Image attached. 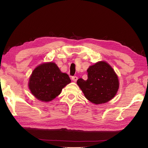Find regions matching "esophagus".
Returning a JSON list of instances; mask_svg holds the SVG:
<instances>
[{"mask_svg": "<svg viewBox=\"0 0 148 148\" xmlns=\"http://www.w3.org/2000/svg\"><path fill=\"white\" fill-rule=\"evenodd\" d=\"M71 79H72V80H73L74 82H76V81L77 80L78 77H77V76H73L72 78H71Z\"/></svg>", "mask_w": 148, "mask_h": 148, "instance_id": "1", "label": "esophagus"}]
</instances>
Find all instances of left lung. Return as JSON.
<instances>
[{
    "label": "left lung",
    "mask_w": 148,
    "mask_h": 148,
    "mask_svg": "<svg viewBox=\"0 0 148 148\" xmlns=\"http://www.w3.org/2000/svg\"><path fill=\"white\" fill-rule=\"evenodd\" d=\"M88 79H79L77 84L87 99L95 104L104 103L115 96L119 88V80L111 66L99 62L87 69Z\"/></svg>",
    "instance_id": "8db88e82"
}]
</instances>
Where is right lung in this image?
<instances>
[{"mask_svg": "<svg viewBox=\"0 0 148 148\" xmlns=\"http://www.w3.org/2000/svg\"><path fill=\"white\" fill-rule=\"evenodd\" d=\"M70 82L67 74L62 73L55 63L49 62L39 65L34 70L29 87L36 99L49 102L61 93L62 89Z\"/></svg>", "mask_w": 148, "mask_h": 148, "instance_id": "add662e5", "label": "right lung"}]
</instances>
